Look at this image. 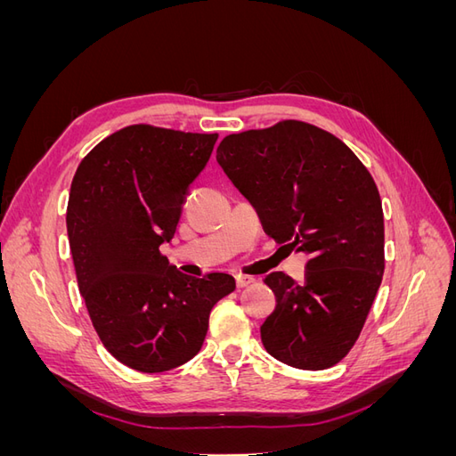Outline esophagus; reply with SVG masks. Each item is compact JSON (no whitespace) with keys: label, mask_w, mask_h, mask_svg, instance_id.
<instances>
[{"label":"esophagus","mask_w":456,"mask_h":456,"mask_svg":"<svg viewBox=\"0 0 456 456\" xmlns=\"http://www.w3.org/2000/svg\"><path fill=\"white\" fill-rule=\"evenodd\" d=\"M255 283V278H251V275H236V285L238 289H243V287H249Z\"/></svg>","instance_id":"esophagus-1"}]
</instances>
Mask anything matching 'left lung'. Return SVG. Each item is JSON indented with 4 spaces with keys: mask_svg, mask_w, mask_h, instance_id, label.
Instances as JSON below:
<instances>
[{
    "mask_svg": "<svg viewBox=\"0 0 456 456\" xmlns=\"http://www.w3.org/2000/svg\"><path fill=\"white\" fill-rule=\"evenodd\" d=\"M216 161L275 241L310 255L305 281L272 272L262 344L305 370L337 365L360 337L384 273V215L365 165L335 134L283 119L233 133Z\"/></svg>",
    "mask_w": 456,
    "mask_h": 456,
    "instance_id": "obj_1",
    "label": "left lung"
}]
</instances>
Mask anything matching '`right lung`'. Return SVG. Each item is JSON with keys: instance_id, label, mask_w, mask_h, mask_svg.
Returning a JSON list of instances; mask_svg holds the SVG:
<instances>
[{"instance_id": "obj_1", "label": "right lung", "mask_w": 456, "mask_h": 456, "mask_svg": "<svg viewBox=\"0 0 456 456\" xmlns=\"http://www.w3.org/2000/svg\"><path fill=\"white\" fill-rule=\"evenodd\" d=\"M216 139L136 123L96 144L74 175L66 228L79 293L104 348L134 370L190 362L213 306L236 289L228 273L184 275L159 251Z\"/></svg>"}]
</instances>
